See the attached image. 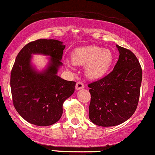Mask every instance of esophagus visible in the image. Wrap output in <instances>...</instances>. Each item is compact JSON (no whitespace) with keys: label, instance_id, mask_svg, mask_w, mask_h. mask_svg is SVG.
Wrapping results in <instances>:
<instances>
[{"label":"esophagus","instance_id":"34e87169","mask_svg":"<svg viewBox=\"0 0 155 155\" xmlns=\"http://www.w3.org/2000/svg\"><path fill=\"white\" fill-rule=\"evenodd\" d=\"M84 87V84H83L81 81H78L77 83H76V90H80V89H82V88Z\"/></svg>","mask_w":155,"mask_h":155}]
</instances>
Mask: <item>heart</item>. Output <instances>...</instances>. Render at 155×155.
<instances>
[{
  "label": "heart",
  "mask_w": 155,
  "mask_h": 155,
  "mask_svg": "<svg viewBox=\"0 0 155 155\" xmlns=\"http://www.w3.org/2000/svg\"><path fill=\"white\" fill-rule=\"evenodd\" d=\"M114 61L113 52L109 49L96 46L79 48L72 54L73 63L84 66V74L91 79H100L109 72ZM71 68V64L68 62Z\"/></svg>",
  "instance_id": "1"
}]
</instances>
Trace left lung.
I'll list each match as a JSON object with an SVG mask.
<instances>
[{"instance_id":"8db88e82","label":"left lung","mask_w":155,"mask_h":155,"mask_svg":"<svg viewBox=\"0 0 155 155\" xmlns=\"http://www.w3.org/2000/svg\"><path fill=\"white\" fill-rule=\"evenodd\" d=\"M116 46L120 55L113 71L88 84L91 95L89 118L101 127H113L128 120L135 112L140 97V62L130 50Z\"/></svg>"}]
</instances>
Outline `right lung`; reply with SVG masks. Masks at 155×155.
Here are the masks:
<instances>
[{
  "instance_id": "add662e5",
  "label": "right lung",
  "mask_w": 155,
  "mask_h": 155,
  "mask_svg": "<svg viewBox=\"0 0 155 155\" xmlns=\"http://www.w3.org/2000/svg\"><path fill=\"white\" fill-rule=\"evenodd\" d=\"M65 45L57 40H37L18 53L11 72L12 101L17 112L28 123L46 127L62 116L64 101L74 93L76 82L62 79L57 71ZM51 57L48 68L38 72L30 64L31 54Z\"/></svg>"
}]
</instances>
